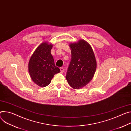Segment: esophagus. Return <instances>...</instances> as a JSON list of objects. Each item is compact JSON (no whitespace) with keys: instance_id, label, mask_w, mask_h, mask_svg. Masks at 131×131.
<instances>
[{"instance_id":"esophagus-1","label":"esophagus","mask_w":131,"mask_h":131,"mask_svg":"<svg viewBox=\"0 0 131 131\" xmlns=\"http://www.w3.org/2000/svg\"><path fill=\"white\" fill-rule=\"evenodd\" d=\"M60 70H61V73H64V68L61 67V68H60Z\"/></svg>"}]
</instances>
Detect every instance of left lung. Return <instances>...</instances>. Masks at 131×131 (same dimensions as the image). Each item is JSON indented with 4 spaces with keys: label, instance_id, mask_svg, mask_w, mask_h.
Wrapping results in <instances>:
<instances>
[{
    "label": "left lung",
    "instance_id": "8db88e82",
    "mask_svg": "<svg viewBox=\"0 0 131 131\" xmlns=\"http://www.w3.org/2000/svg\"><path fill=\"white\" fill-rule=\"evenodd\" d=\"M69 46L72 58L66 78L70 87L78 89L92 79L97 68L96 59L91 46L85 40L71 43Z\"/></svg>",
    "mask_w": 131,
    "mask_h": 131
}]
</instances>
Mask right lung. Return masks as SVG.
<instances>
[{"label": "right lung", "mask_w": 131, "mask_h": 131, "mask_svg": "<svg viewBox=\"0 0 131 131\" xmlns=\"http://www.w3.org/2000/svg\"><path fill=\"white\" fill-rule=\"evenodd\" d=\"M53 45L46 42L35 50L29 62V72L32 80L40 87L49 85L54 75L61 72L55 65L51 53Z\"/></svg>", "instance_id": "add662e5"}]
</instances>
